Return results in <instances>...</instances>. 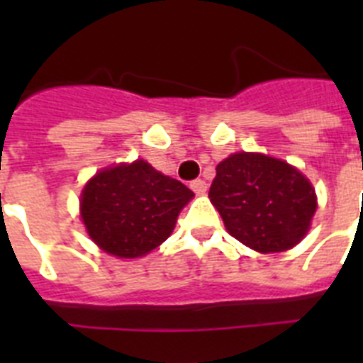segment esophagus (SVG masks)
Returning <instances> with one entry per match:
<instances>
[{
  "instance_id": "obj_1",
  "label": "esophagus",
  "mask_w": 363,
  "mask_h": 363,
  "mask_svg": "<svg viewBox=\"0 0 363 363\" xmlns=\"http://www.w3.org/2000/svg\"><path fill=\"white\" fill-rule=\"evenodd\" d=\"M190 188H192L198 196H201V194H205V190H207V184H205V181H201V179H196V181L190 182Z\"/></svg>"
}]
</instances>
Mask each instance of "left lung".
Instances as JSON below:
<instances>
[{"instance_id": "left-lung-1", "label": "left lung", "mask_w": 363, "mask_h": 363, "mask_svg": "<svg viewBox=\"0 0 363 363\" xmlns=\"http://www.w3.org/2000/svg\"><path fill=\"white\" fill-rule=\"evenodd\" d=\"M209 198L230 235L258 252L301 241L316 211L311 182L286 162L239 152L216 165Z\"/></svg>"}]
</instances>
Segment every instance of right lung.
<instances>
[{
  "label": "right lung",
  "mask_w": 363,
  "mask_h": 363,
  "mask_svg": "<svg viewBox=\"0 0 363 363\" xmlns=\"http://www.w3.org/2000/svg\"><path fill=\"white\" fill-rule=\"evenodd\" d=\"M194 192L137 160L99 171L82 190L81 216L105 252L137 258L160 247Z\"/></svg>",
  "instance_id": "1"
}]
</instances>
